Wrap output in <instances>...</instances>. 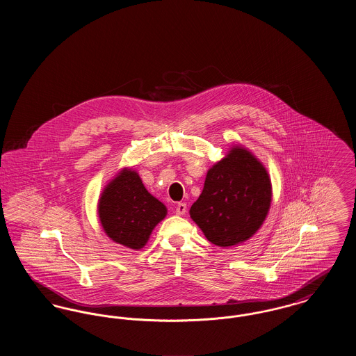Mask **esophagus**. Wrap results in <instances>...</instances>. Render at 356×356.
Instances as JSON below:
<instances>
[{
	"label": "esophagus",
	"mask_w": 356,
	"mask_h": 356,
	"mask_svg": "<svg viewBox=\"0 0 356 356\" xmlns=\"http://www.w3.org/2000/svg\"><path fill=\"white\" fill-rule=\"evenodd\" d=\"M186 203H177L176 205V215H186Z\"/></svg>",
	"instance_id": "esophagus-1"
}]
</instances>
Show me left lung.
Here are the masks:
<instances>
[{
  "label": "left lung",
  "instance_id": "8db88e82",
  "mask_svg": "<svg viewBox=\"0 0 356 356\" xmlns=\"http://www.w3.org/2000/svg\"><path fill=\"white\" fill-rule=\"evenodd\" d=\"M271 202L268 170L248 148L235 144L207 172L202 195L189 215L204 236L224 248L254 236Z\"/></svg>",
  "mask_w": 356,
  "mask_h": 356
}]
</instances>
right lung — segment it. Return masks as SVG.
I'll list each match as a JSON object with an SVG mask.
<instances>
[{
  "instance_id": "add662e5",
  "label": "right lung",
  "mask_w": 356,
  "mask_h": 356,
  "mask_svg": "<svg viewBox=\"0 0 356 356\" xmlns=\"http://www.w3.org/2000/svg\"><path fill=\"white\" fill-rule=\"evenodd\" d=\"M167 212V207L147 191L137 170L128 167L119 170L104 186L97 203L105 235L136 251L144 248Z\"/></svg>"
}]
</instances>
